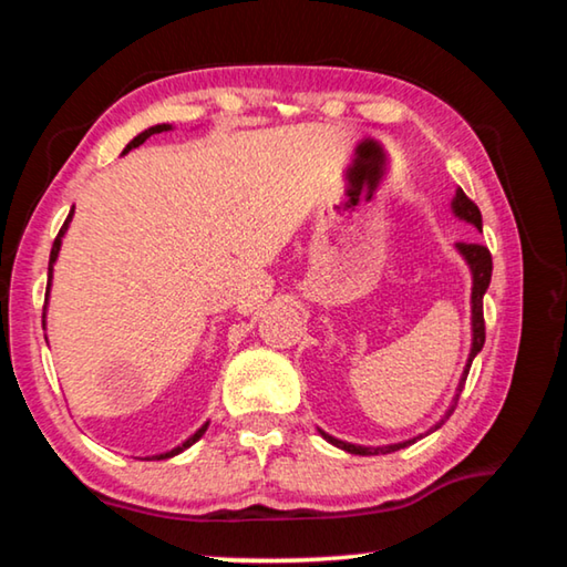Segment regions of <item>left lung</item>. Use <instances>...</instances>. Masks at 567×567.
I'll use <instances>...</instances> for the list:
<instances>
[{
	"label": "left lung",
	"instance_id": "8db88e82",
	"mask_svg": "<svg viewBox=\"0 0 567 567\" xmlns=\"http://www.w3.org/2000/svg\"><path fill=\"white\" fill-rule=\"evenodd\" d=\"M453 209L460 219H465V223L475 225L480 233H483V217H480V209L477 205L470 199L463 189L455 192V199H453ZM457 249L463 252V257L470 265V270H473V350H470V360H467V368L463 372V380H460L457 385V395H455V405L460 400V392L465 388V380H467V372H470V364H473L475 354L483 350L485 344V318H483V295L487 290V285H491V275H493V257H491V249L485 245H477V243H457ZM455 405L450 408V412L445 415V420L453 415ZM445 420H440L433 430H437L443 425ZM324 440H330L332 445H338L342 450H348L352 455H378V453H395L400 447H408L410 443H415V440H408V443H400V445H388V447H360V445H350V443H342V440H334L330 435H324Z\"/></svg>",
	"mask_w": 567,
	"mask_h": 567
}]
</instances>
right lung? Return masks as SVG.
Masks as SVG:
<instances>
[{
  "instance_id": "right-lung-1",
  "label": "right lung",
  "mask_w": 567,
  "mask_h": 567,
  "mask_svg": "<svg viewBox=\"0 0 567 567\" xmlns=\"http://www.w3.org/2000/svg\"><path fill=\"white\" fill-rule=\"evenodd\" d=\"M165 130H169V124H157V127H150V130H145V132H142V134H137V137H134V140L130 142V145H127V150H124V152H130L132 147H140V145H142V142H145L147 137H152V134H157V132H165ZM72 213H74V209H72ZM72 213H70V215H66V219H64V225H62V229H60V235H56V239H54V245H52V252H50V282H52V265H54V260H56V255H60L62 235L66 233V225H70V223H72ZM205 430H207V425H203V427H199V430H197V433H195V435H192V437L187 440V443H182L179 447H175V450H172V453H167V455H157V460H165V457H172V455H177V453H182V450H187V447H189L192 443H197V440L205 435Z\"/></svg>"
}]
</instances>
